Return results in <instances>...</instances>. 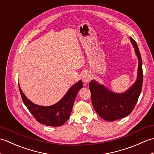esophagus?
I'll list each match as a JSON object with an SVG mask.
<instances>
[{"mask_svg": "<svg viewBox=\"0 0 154 154\" xmlns=\"http://www.w3.org/2000/svg\"><path fill=\"white\" fill-rule=\"evenodd\" d=\"M91 79V75L90 74L89 72L85 71L84 72V73L82 75V80L85 83H89L90 80Z\"/></svg>", "mask_w": 154, "mask_h": 154, "instance_id": "1", "label": "esophagus"}]
</instances>
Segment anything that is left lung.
<instances>
[{
    "mask_svg": "<svg viewBox=\"0 0 154 154\" xmlns=\"http://www.w3.org/2000/svg\"><path fill=\"white\" fill-rule=\"evenodd\" d=\"M138 59V76L134 85L123 93H115L98 83H89L91 100L94 110L103 119L112 121L122 119L132 112L141 93L143 83L142 60L136 42L130 37Z\"/></svg>",
    "mask_w": 154,
    "mask_h": 154,
    "instance_id": "obj_1",
    "label": "left lung"
}]
</instances>
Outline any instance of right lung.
<instances>
[{
    "label": "right lung",
    "instance_id": "obj_1",
    "mask_svg": "<svg viewBox=\"0 0 154 154\" xmlns=\"http://www.w3.org/2000/svg\"><path fill=\"white\" fill-rule=\"evenodd\" d=\"M82 87L83 82L80 80L68 90L58 103L49 106H40L33 103L23 93L20 85L19 90L23 102L38 122L45 126H60L69 118L75 97Z\"/></svg>",
    "mask_w": 154,
    "mask_h": 154
}]
</instances>
